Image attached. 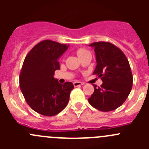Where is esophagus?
Instances as JSON below:
<instances>
[{
    "label": "esophagus",
    "instance_id": "obj_1",
    "mask_svg": "<svg viewBox=\"0 0 149 149\" xmlns=\"http://www.w3.org/2000/svg\"><path fill=\"white\" fill-rule=\"evenodd\" d=\"M83 83L80 81H75L73 82V85H74L75 87H77V86H80L83 85Z\"/></svg>",
    "mask_w": 149,
    "mask_h": 149
}]
</instances>
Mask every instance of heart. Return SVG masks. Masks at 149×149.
<instances>
[{
    "label": "heart",
    "instance_id": "b5f03b06",
    "mask_svg": "<svg viewBox=\"0 0 149 149\" xmlns=\"http://www.w3.org/2000/svg\"><path fill=\"white\" fill-rule=\"evenodd\" d=\"M88 52V51L86 49H84V48H79V49H78L77 50H76V54H77V55L79 56V58H80L81 55H83L84 54H85L86 52Z\"/></svg>",
    "mask_w": 149,
    "mask_h": 149
}]
</instances>
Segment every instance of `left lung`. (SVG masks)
Instances as JSON below:
<instances>
[{
  "label": "left lung",
  "instance_id": "left-lung-1",
  "mask_svg": "<svg viewBox=\"0 0 149 149\" xmlns=\"http://www.w3.org/2000/svg\"><path fill=\"white\" fill-rule=\"evenodd\" d=\"M97 66L93 74L101 78V86L94 87L88 102L96 109L109 112L120 107L130 94L133 74L128 60L120 48L108 42H93Z\"/></svg>",
  "mask_w": 149,
  "mask_h": 149
}]
</instances>
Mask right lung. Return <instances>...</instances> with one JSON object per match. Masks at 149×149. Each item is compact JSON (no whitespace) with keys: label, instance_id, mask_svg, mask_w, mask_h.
Masks as SVG:
<instances>
[{"label":"right lung","instance_id":"right-lung-1","mask_svg":"<svg viewBox=\"0 0 149 149\" xmlns=\"http://www.w3.org/2000/svg\"><path fill=\"white\" fill-rule=\"evenodd\" d=\"M68 45L52 40H43L26 55L19 76V86L29 106L45 116H54L67 106L71 82L63 84L54 79L60 69L59 58Z\"/></svg>","mask_w":149,"mask_h":149}]
</instances>
